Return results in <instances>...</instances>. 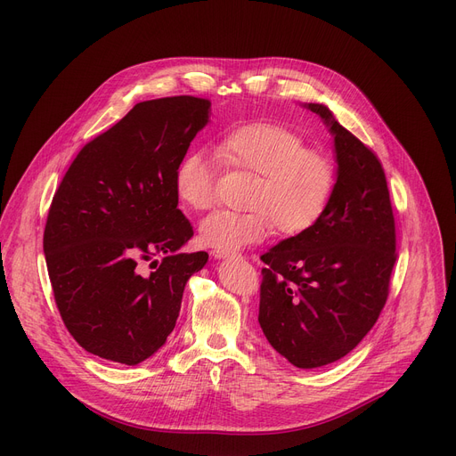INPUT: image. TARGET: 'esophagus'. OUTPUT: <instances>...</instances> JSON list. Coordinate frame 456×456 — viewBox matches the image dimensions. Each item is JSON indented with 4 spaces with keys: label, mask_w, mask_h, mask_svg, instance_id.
Here are the masks:
<instances>
[{
    "label": "esophagus",
    "mask_w": 456,
    "mask_h": 456,
    "mask_svg": "<svg viewBox=\"0 0 456 456\" xmlns=\"http://www.w3.org/2000/svg\"><path fill=\"white\" fill-rule=\"evenodd\" d=\"M212 256L218 258V260H224V258H229V256H232V255H231V253H225V251H216V249H214V251H212Z\"/></svg>",
    "instance_id": "1"
}]
</instances>
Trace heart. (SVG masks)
Returning <instances> with one entry per match:
<instances>
[{
    "instance_id": "1",
    "label": "heart",
    "mask_w": 456,
    "mask_h": 456,
    "mask_svg": "<svg viewBox=\"0 0 456 456\" xmlns=\"http://www.w3.org/2000/svg\"><path fill=\"white\" fill-rule=\"evenodd\" d=\"M220 157L256 179L251 184L248 212L216 210L201 222V242L216 251L232 253L262 242L273 224L284 234L313 227L330 200L334 167L318 150L282 126L251 122L224 133ZM177 194L184 205L205 210L214 203V166L207 153H188L175 175Z\"/></svg>"
}]
</instances>
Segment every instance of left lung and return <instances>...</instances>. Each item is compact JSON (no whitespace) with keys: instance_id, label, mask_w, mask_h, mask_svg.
Instances as JSON below:
<instances>
[{"instance_id":"8db88e82","label":"left lung","mask_w":456,"mask_h":456,"mask_svg":"<svg viewBox=\"0 0 456 456\" xmlns=\"http://www.w3.org/2000/svg\"><path fill=\"white\" fill-rule=\"evenodd\" d=\"M303 107L334 138L337 181L313 227L260 256L258 323L286 361L313 370L340 361L375 325L388 297L395 225L377 157L327 105Z\"/></svg>"}]
</instances>
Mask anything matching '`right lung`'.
<instances>
[{
	"label": "right lung",
	"instance_id": "1",
	"mask_svg": "<svg viewBox=\"0 0 456 456\" xmlns=\"http://www.w3.org/2000/svg\"><path fill=\"white\" fill-rule=\"evenodd\" d=\"M208 122V100L142 102L68 167L44 255L62 322L85 351L136 366L174 330L186 281L208 260L179 251L194 231L177 208L175 175ZM153 256L163 260L142 274L139 262Z\"/></svg>",
	"mask_w": 456,
	"mask_h": 456
}]
</instances>
